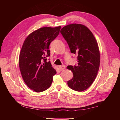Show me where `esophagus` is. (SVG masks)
I'll return each mask as SVG.
<instances>
[{
	"label": "esophagus",
	"instance_id": "obj_1",
	"mask_svg": "<svg viewBox=\"0 0 120 120\" xmlns=\"http://www.w3.org/2000/svg\"><path fill=\"white\" fill-rule=\"evenodd\" d=\"M59 68L60 70L63 71V70H64L65 69V66L64 65H60L59 67Z\"/></svg>",
	"mask_w": 120,
	"mask_h": 120
}]
</instances>
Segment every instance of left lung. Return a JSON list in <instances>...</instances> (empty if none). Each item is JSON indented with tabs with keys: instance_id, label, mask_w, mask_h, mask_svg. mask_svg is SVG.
<instances>
[{
	"instance_id": "1",
	"label": "left lung",
	"mask_w": 120,
	"mask_h": 120,
	"mask_svg": "<svg viewBox=\"0 0 120 120\" xmlns=\"http://www.w3.org/2000/svg\"><path fill=\"white\" fill-rule=\"evenodd\" d=\"M72 53L77 54L78 64L68 65L73 77L68 81L72 90L82 92L92 84L98 74L100 64V53L94 35L85 25L72 24L61 29Z\"/></svg>"
}]
</instances>
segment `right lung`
I'll use <instances>...</instances> for the list:
<instances>
[{"label": "right lung", "instance_id": "obj_1", "mask_svg": "<svg viewBox=\"0 0 120 120\" xmlns=\"http://www.w3.org/2000/svg\"><path fill=\"white\" fill-rule=\"evenodd\" d=\"M61 26L43 27L31 33L22 46L19 67L22 79L28 87L41 92L50 87L56 74L46 57L50 55V43L59 34Z\"/></svg>", "mask_w": 120, "mask_h": 120}]
</instances>
